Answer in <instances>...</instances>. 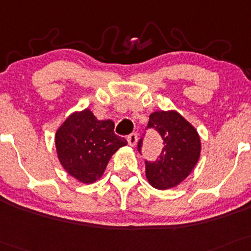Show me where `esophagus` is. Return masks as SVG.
Here are the masks:
<instances>
[{
	"mask_svg": "<svg viewBox=\"0 0 251 251\" xmlns=\"http://www.w3.org/2000/svg\"><path fill=\"white\" fill-rule=\"evenodd\" d=\"M127 141L129 146H134L138 141V134L137 133H131L129 135H127Z\"/></svg>",
	"mask_w": 251,
	"mask_h": 251,
	"instance_id": "34e87169",
	"label": "esophagus"
}]
</instances>
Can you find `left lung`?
I'll return each instance as SVG.
<instances>
[{"label":"left lung","mask_w":251,"mask_h":251,"mask_svg":"<svg viewBox=\"0 0 251 251\" xmlns=\"http://www.w3.org/2000/svg\"><path fill=\"white\" fill-rule=\"evenodd\" d=\"M147 128H154L164 140L158 159L155 161L145 160L147 180L158 189L177 186L188 176L200 156L201 144L198 132L175 111L153 112ZM144 135L138 141L140 154Z\"/></svg>","instance_id":"1"}]
</instances>
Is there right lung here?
Segmentation results:
<instances>
[{
	"instance_id": "obj_1",
	"label": "right lung",
	"mask_w": 251,
	"mask_h": 251,
	"mask_svg": "<svg viewBox=\"0 0 251 251\" xmlns=\"http://www.w3.org/2000/svg\"><path fill=\"white\" fill-rule=\"evenodd\" d=\"M55 139L60 164L84 183L98 180L113 153L127 145L125 138L114 133L112 120H98L87 108L71 114Z\"/></svg>"
}]
</instances>
